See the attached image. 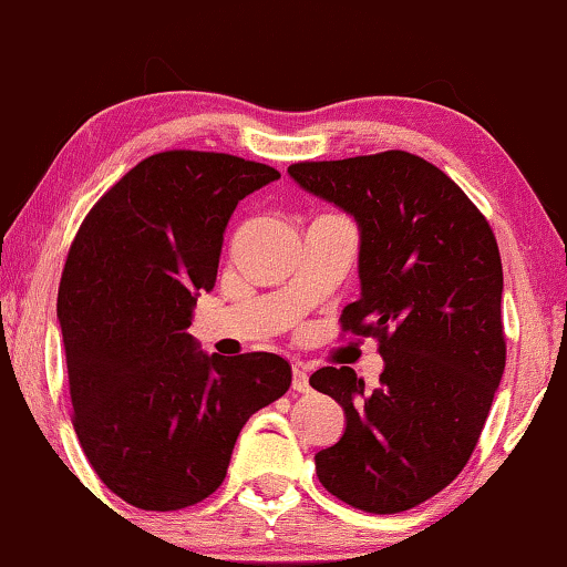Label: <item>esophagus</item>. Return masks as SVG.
Here are the masks:
<instances>
[{"label": "esophagus", "instance_id": "1", "mask_svg": "<svg viewBox=\"0 0 567 567\" xmlns=\"http://www.w3.org/2000/svg\"><path fill=\"white\" fill-rule=\"evenodd\" d=\"M292 390L295 393H308L310 382H308V372L302 367H295L292 370Z\"/></svg>", "mask_w": 567, "mask_h": 567}]
</instances>
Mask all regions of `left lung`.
<instances>
[{"label": "left lung", "mask_w": 567, "mask_h": 567, "mask_svg": "<svg viewBox=\"0 0 567 567\" xmlns=\"http://www.w3.org/2000/svg\"><path fill=\"white\" fill-rule=\"evenodd\" d=\"M287 174L360 228L362 292L341 329L378 337L385 362L372 390L352 367L310 374L347 416L341 440L316 454L318 481L362 512H409L467 465L504 378L496 236L442 169L405 151Z\"/></svg>", "instance_id": "1"}]
</instances>
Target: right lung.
<instances>
[{
	"label": "right lung",
	"instance_id": "1",
	"mask_svg": "<svg viewBox=\"0 0 567 567\" xmlns=\"http://www.w3.org/2000/svg\"><path fill=\"white\" fill-rule=\"evenodd\" d=\"M275 179L238 156L164 151L110 187L71 244L59 323L74 429L100 481L135 508L210 496L251 413L290 388L282 357L226 360L187 333L236 205Z\"/></svg>",
	"mask_w": 567,
	"mask_h": 567
}]
</instances>
